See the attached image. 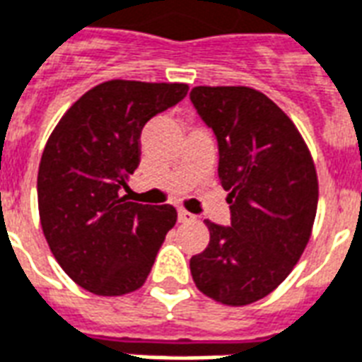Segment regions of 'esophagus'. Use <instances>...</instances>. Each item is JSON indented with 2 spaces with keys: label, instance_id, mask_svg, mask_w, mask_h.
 <instances>
[{
  "label": "esophagus",
  "instance_id": "1",
  "mask_svg": "<svg viewBox=\"0 0 362 362\" xmlns=\"http://www.w3.org/2000/svg\"><path fill=\"white\" fill-rule=\"evenodd\" d=\"M177 219L181 223H187V221H192V219H194V216H192L191 211H187V210H183V208H181V210L177 211Z\"/></svg>",
  "mask_w": 362,
  "mask_h": 362
}]
</instances>
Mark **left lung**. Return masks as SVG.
<instances>
[{
    "mask_svg": "<svg viewBox=\"0 0 362 362\" xmlns=\"http://www.w3.org/2000/svg\"><path fill=\"white\" fill-rule=\"evenodd\" d=\"M191 100L219 148L230 225L206 219L210 244L191 257L192 281L211 300L240 307L271 294L303 254L319 183L294 122L262 91L198 86Z\"/></svg>",
    "mask_w": 362,
    "mask_h": 362,
    "instance_id": "1",
    "label": "left lung"
}]
</instances>
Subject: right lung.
<instances>
[{
	"label": "right lung",
	"mask_w": 362,
	"mask_h": 362,
	"mask_svg": "<svg viewBox=\"0 0 362 362\" xmlns=\"http://www.w3.org/2000/svg\"><path fill=\"white\" fill-rule=\"evenodd\" d=\"M187 91V83L105 81L81 95L51 133L37 171L40 221L78 286L124 296L145 284L177 211L127 202L118 192L139 165L146 122Z\"/></svg>",
	"instance_id": "1"
}]
</instances>
